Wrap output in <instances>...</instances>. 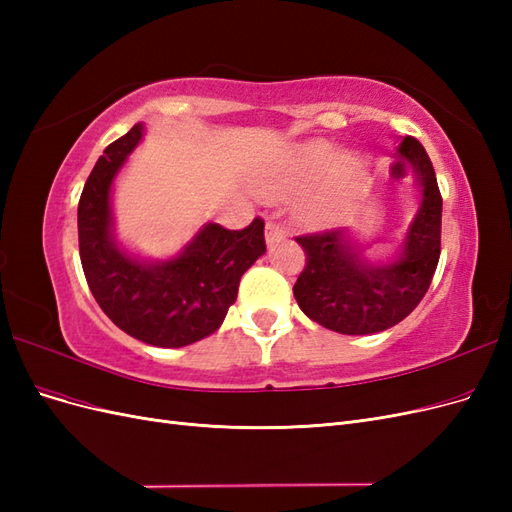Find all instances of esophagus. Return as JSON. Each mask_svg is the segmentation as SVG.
<instances>
[{
  "label": "esophagus",
  "instance_id": "obj_1",
  "mask_svg": "<svg viewBox=\"0 0 512 512\" xmlns=\"http://www.w3.org/2000/svg\"><path fill=\"white\" fill-rule=\"evenodd\" d=\"M265 239H267V245L282 243L286 239V228L282 224L273 222V220L267 222V226H265Z\"/></svg>",
  "mask_w": 512,
  "mask_h": 512
}]
</instances>
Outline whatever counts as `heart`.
Listing matches in <instances>:
<instances>
[{"instance_id":"b5f03b06","label":"heart","mask_w":512,"mask_h":512,"mask_svg":"<svg viewBox=\"0 0 512 512\" xmlns=\"http://www.w3.org/2000/svg\"><path fill=\"white\" fill-rule=\"evenodd\" d=\"M365 181V162L356 153H337L329 141L301 145L258 181L265 196H288L312 185L297 207V215L314 226H327L344 215Z\"/></svg>"}]
</instances>
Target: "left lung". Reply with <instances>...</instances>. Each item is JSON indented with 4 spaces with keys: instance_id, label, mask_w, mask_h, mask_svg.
Instances as JSON below:
<instances>
[{
    "instance_id": "obj_1",
    "label": "left lung",
    "mask_w": 512,
    "mask_h": 512,
    "mask_svg": "<svg viewBox=\"0 0 512 512\" xmlns=\"http://www.w3.org/2000/svg\"><path fill=\"white\" fill-rule=\"evenodd\" d=\"M397 166L412 173L421 205L397 256L371 265L348 228L297 237L307 265L292 292L307 318L344 335H371L395 327L421 303L440 260L442 196L425 147L401 138Z\"/></svg>"
}]
</instances>
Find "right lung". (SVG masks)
I'll list each match as a JSON object with an SVG mask.
<instances>
[{"label":"right lung","mask_w":512,"mask_h":512,"mask_svg":"<svg viewBox=\"0 0 512 512\" xmlns=\"http://www.w3.org/2000/svg\"><path fill=\"white\" fill-rule=\"evenodd\" d=\"M143 123L117 138L96 162L79 200V252L87 284L121 331L160 348L190 346L220 329L237 301L241 275L267 252L265 222L243 230L205 224L170 260H138L113 235L111 190L143 138Z\"/></svg>","instance_id":"1"}]
</instances>
